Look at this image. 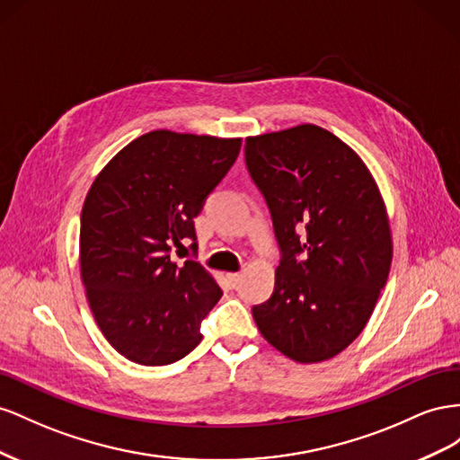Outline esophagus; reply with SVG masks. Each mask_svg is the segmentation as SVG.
<instances>
[{
	"instance_id": "1",
	"label": "esophagus",
	"mask_w": 460,
	"mask_h": 460,
	"mask_svg": "<svg viewBox=\"0 0 460 460\" xmlns=\"http://www.w3.org/2000/svg\"><path fill=\"white\" fill-rule=\"evenodd\" d=\"M226 278H227V281H229V285H231V287H237V285H239V281L243 279V273L231 271V273H227V275H226Z\"/></svg>"
}]
</instances>
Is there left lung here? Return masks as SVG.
Masks as SVG:
<instances>
[{"label": "left lung", "instance_id": "obj_1", "mask_svg": "<svg viewBox=\"0 0 460 460\" xmlns=\"http://www.w3.org/2000/svg\"><path fill=\"white\" fill-rule=\"evenodd\" d=\"M244 155L283 252L254 322L287 358L330 360L362 333L387 281L384 196L362 157L318 125L248 137Z\"/></svg>", "mask_w": 460, "mask_h": 460}]
</instances>
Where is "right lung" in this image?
I'll return each mask as SVG.
<instances>
[{
  "instance_id": "1",
  "label": "right lung",
  "mask_w": 460,
  "mask_h": 460,
  "mask_svg": "<svg viewBox=\"0 0 460 460\" xmlns=\"http://www.w3.org/2000/svg\"><path fill=\"white\" fill-rule=\"evenodd\" d=\"M239 150L241 138L157 128L128 142L92 182L81 279L100 332L130 362L172 364L202 341L200 322L223 293L199 261L177 266L169 251L196 239L194 217Z\"/></svg>"
}]
</instances>
